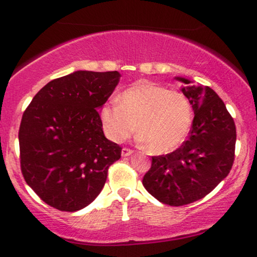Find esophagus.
I'll list each match as a JSON object with an SVG mask.
<instances>
[{
	"label": "esophagus",
	"mask_w": 257,
	"mask_h": 257,
	"mask_svg": "<svg viewBox=\"0 0 257 257\" xmlns=\"http://www.w3.org/2000/svg\"><path fill=\"white\" fill-rule=\"evenodd\" d=\"M132 153H133V150L131 149H126V147L122 149V157H128V156H131Z\"/></svg>",
	"instance_id": "obj_1"
}]
</instances>
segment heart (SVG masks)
<instances>
[{
  "instance_id": "heart-1",
  "label": "heart",
  "mask_w": 257,
  "mask_h": 257,
  "mask_svg": "<svg viewBox=\"0 0 257 257\" xmlns=\"http://www.w3.org/2000/svg\"><path fill=\"white\" fill-rule=\"evenodd\" d=\"M102 128L110 140L122 143L135 129L139 140L153 153H168L184 144L193 120L190 100L182 93L149 81L125 89L116 102L100 110Z\"/></svg>"
}]
</instances>
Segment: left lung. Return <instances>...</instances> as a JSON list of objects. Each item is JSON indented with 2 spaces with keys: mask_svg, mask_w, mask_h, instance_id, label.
I'll return each mask as SVG.
<instances>
[{
  "mask_svg": "<svg viewBox=\"0 0 257 257\" xmlns=\"http://www.w3.org/2000/svg\"><path fill=\"white\" fill-rule=\"evenodd\" d=\"M175 78L184 83L181 91L194 112L190 137L174 152L152 157L143 185L163 204L180 206L202 199L228 175L237 133L234 120L211 88Z\"/></svg>",
  "mask_w": 257,
  "mask_h": 257,
  "instance_id": "8db88e82",
  "label": "left lung"
}]
</instances>
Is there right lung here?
Listing matches in <instances>:
<instances>
[{
	"label": "right lung",
	"mask_w": 257,
	"mask_h": 257,
	"mask_svg": "<svg viewBox=\"0 0 257 257\" xmlns=\"http://www.w3.org/2000/svg\"><path fill=\"white\" fill-rule=\"evenodd\" d=\"M118 71H75L53 79L23 114L20 167L26 184L53 208L77 211L104 187L120 158L119 145L105 138L99 110L118 84Z\"/></svg>",
	"instance_id": "right-lung-1"
}]
</instances>
